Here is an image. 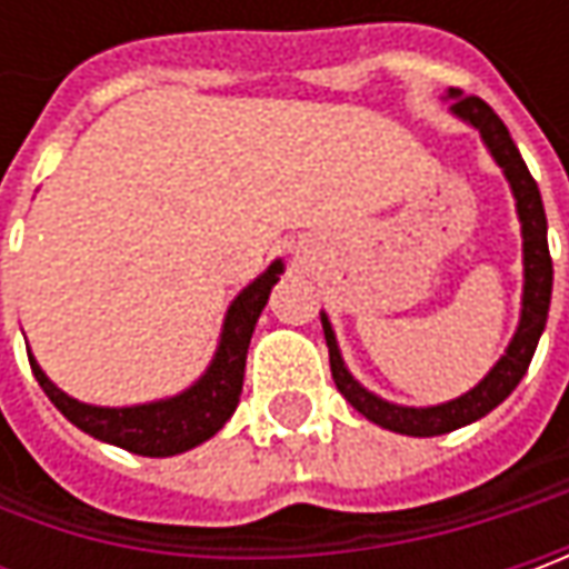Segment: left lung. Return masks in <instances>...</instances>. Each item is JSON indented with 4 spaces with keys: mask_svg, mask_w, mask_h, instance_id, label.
<instances>
[{
    "mask_svg": "<svg viewBox=\"0 0 569 569\" xmlns=\"http://www.w3.org/2000/svg\"><path fill=\"white\" fill-rule=\"evenodd\" d=\"M443 100L449 103V113L456 120H462L481 136L493 164L503 170V177L510 183V192L516 199V218H519V230H522V310H519V326H516L513 339L500 355V361L485 373V380H478V386H471L469 392H462L449 402L421 405V408L389 402L355 380V373L341 358L332 322L326 313H319L326 345H329L332 380L339 386L341 396L355 405L367 421L386 427L392 433H405V437H440L449 430H459V427L485 418L513 392L519 380L526 377L538 339L545 332L548 307H551V284H555V266H551V252H548V218H545V206H541V192H538V183L532 180L519 148L510 139V129L485 100L466 98L456 88H449Z\"/></svg>",
    "mask_w": 569,
    "mask_h": 569,
    "instance_id": "1",
    "label": "left lung"
}]
</instances>
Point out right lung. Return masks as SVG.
I'll use <instances>...</instances> for the list:
<instances>
[{
  "label": "right lung",
  "instance_id": "add662e5",
  "mask_svg": "<svg viewBox=\"0 0 569 569\" xmlns=\"http://www.w3.org/2000/svg\"><path fill=\"white\" fill-rule=\"evenodd\" d=\"M281 272H284V262L274 259L266 272L256 274L250 284L230 300L224 326H221V339H218V348L208 361L206 373L177 396L142 405H120V408L78 402L43 373V367L28 351L33 377L47 392V399L78 430L91 433L94 440L129 449L136 456H151V459L187 452V449L211 440L237 411L252 329H256L259 313L266 310Z\"/></svg>",
  "mask_w": 569,
  "mask_h": 569
}]
</instances>
